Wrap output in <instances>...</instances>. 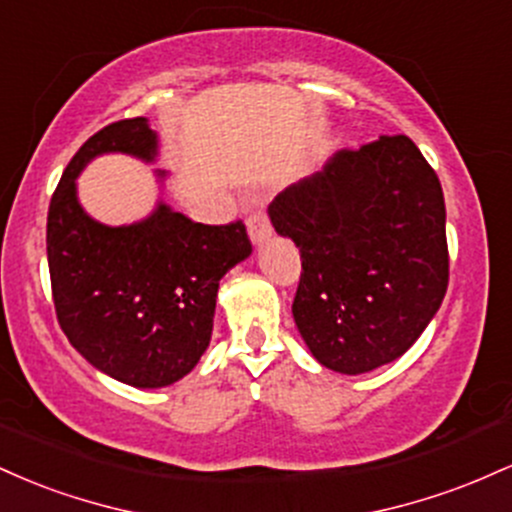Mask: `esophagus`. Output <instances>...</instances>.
Masks as SVG:
<instances>
[{
	"label": "esophagus",
	"mask_w": 512,
	"mask_h": 512,
	"mask_svg": "<svg viewBox=\"0 0 512 512\" xmlns=\"http://www.w3.org/2000/svg\"><path fill=\"white\" fill-rule=\"evenodd\" d=\"M248 233H250L252 243H262V240H267L269 236H272V223H269L267 214H264L262 209L252 211V214H250Z\"/></svg>",
	"instance_id": "1"
}]
</instances>
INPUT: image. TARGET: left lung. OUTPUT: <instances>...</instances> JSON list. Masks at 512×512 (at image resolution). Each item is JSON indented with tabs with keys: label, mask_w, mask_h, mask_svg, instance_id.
Segmentation results:
<instances>
[{
	"label": "left lung",
	"mask_w": 512,
	"mask_h": 512,
	"mask_svg": "<svg viewBox=\"0 0 512 512\" xmlns=\"http://www.w3.org/2000/svg\"><path fill=\"white\" fill-rule=\"evenodd\" d=\"M301 250L293 320L325 368L358 375L395 361L448 291L445 199L404 134L337 151L269 204Z\"/></svg>",
	"instance_id": "obj_1"
}]
</instances>
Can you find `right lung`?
Returning a JSON list of instances; mask_svg holds the SVG:
<instances>
[{
    "label": "right lung",
    "mask_w": 512,
    "mask_h": 512,
    "mask_svg": "<svg viewBox=\"0 0 512 512\" xmlns=\"http://www.w3.org/2000/svg\"><path fill=\"white\" fill-rule=\"evenodd\" d=\"M101 154L151 163L158 137L146 117L103 127L64 168L48 211V264L62 332L110 378L166 387L207 351L221 276L252 252L243 221L207 226L158 202L129 226H105L81 209L76 178ZM166 178V170H158Z\"/></svg>",
    "instance_id": "1"
}]
</instances>
